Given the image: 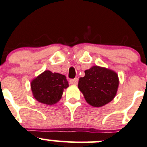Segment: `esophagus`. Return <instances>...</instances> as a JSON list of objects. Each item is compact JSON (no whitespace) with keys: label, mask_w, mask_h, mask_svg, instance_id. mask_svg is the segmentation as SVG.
Here are the masks:
<instances>
[{"label":"esophagus","mask_w":147,"mask_h":147,"mask_svg":"<svg viewBox=\"0 0 147 147\" xmlns=\"http://www.w3.org/2000/svg\"><path fill=\"white\" fill-rule=\"evenodd\" d=\"M69 82H70L71 84H74V85H76L78 82V79L77 78H74V79H71L70 81H69Z\"/></svg>","instance_id":"1"}]
</instances>
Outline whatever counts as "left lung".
<instances>
[{
    "mask_svg": "<svg viewBox=\"0 0 147 147\" xmlns=\"http://www.w3.org/2000/svg\"><path fill=\"white\" fill-rule=\"evenodd\" d=\"M79 78L78 87L86 101L94 107H101L112 101L117 94L119 77L115 71L94 66Z\"/></svg>",
    "mask_w": 147,
    "mask_h": 147,
    "instance_id": "left-lung-1",
    "label": "left lung"
}]
</instances>
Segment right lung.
<instances>
[{
  "label": "right lung",
  "mask_w": 147,
  "mask_h": 147,
  "mask_svg": "<svg viewBox=\"0 0 147 147\" xmlns=\"http://www.w3.org/2000/svg\"><path fill=\"white\" fill-rule=\"evenodd\" d=\"M33 97L39 102L53 105L61 98L69 82L64 75L45 71L30 83Z\"/></svg>",
  "instance_id": "obj_1"
}]
</instances>
